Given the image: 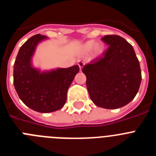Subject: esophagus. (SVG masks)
Returning <instances> with one entry per match:
<instances>
[{
	"instance_id": "1",
	"label": "esophagus",
	"mask_w": 156,
	"mask_h": 156,
	"mask_svg": "<svg viewBox=\"0 0 156 156\" xmlns=\"http://www.w3.org/2000/svg\"><path fill=\"white\" fill-rule=\"evenodd\" d=\"M84 64L85 63L83 62H82V61H79L78 62V66H79V67H80V70H82V68L83 67V66H84Z\"/></svg>"
}]
</instances>
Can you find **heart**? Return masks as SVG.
Instances as JSON below:
<instances>
[{
	"label": "heart",
	"instance_id": "b5f03b06",
	"mask_svg": "<svg viewBox=\"0 0 156 156\" xmlns=\"http://www.w3.org/2000/svg\"><path fill=\"white\" fill-rule=\"evenodd\" d=\"M81 52L83 54H87L92 51L94 55H100L104 50V45L100 42H95L94 41H87L81 46Z\"/></svg>",
	"mask_w": 156,
	"mask_h": 156
}]
</instances>
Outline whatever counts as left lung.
<instances>
[{
	"label": "left lung",
	"instance_id": "obj_1",
	"mask_svg": "<svg viewBox=\"0 0 156 156\" xmlns=\"http://www.w3.org/2000/svg\"><path fill=\"white\" fill-rule=\"evenodd\" d=\"M101 41L108 45V49L85 65L82 71L94 104L115 109L134 98L141 82V71L133 47L124 38L106 35Z\"/></svg>",
	"mask_w": 156,
	"mask_h": 156
}]
</instances>
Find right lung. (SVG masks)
<instances>
[{
	"mask_svg": "<svg viewBox=\"0 0 156 156\" xmlns=\"http://www.w3.org/2000/svg\"><path fill=\"white\" fill-rule=\"evenodd\" d=\"M48 40L46 36H33L20 48L14 64V86L19 98L31 109L48 113L61 109L67 91L80 67L43 70L33 65L37 45Z\"/></svg>",
	"mask_w": 156,
	"mask_h": 156,
	"instance_id": "right-lung-1",
	"label": "right lung"
}]
</instances>
